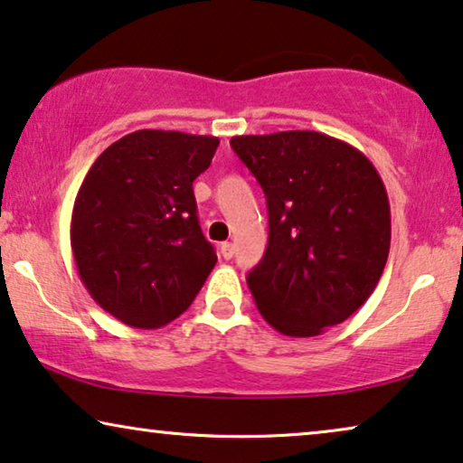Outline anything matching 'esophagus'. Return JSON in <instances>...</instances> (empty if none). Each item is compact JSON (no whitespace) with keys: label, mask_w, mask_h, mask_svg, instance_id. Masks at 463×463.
Instances as JSON below:
<instances>
[{"label":"esophagus","mask_w":463,"mask_h":463,"mask_svg":"<svg viewBox=\"0 0 463 463\" xmlns=\"http://www.w3.org/2000/svg\"><path fill=\"white\" fill-rule=\"evenodd\" d=\"M219 252H221V257L225 259V261H230V259L233 257V244L232 242H221Z\"/></svg>","instance_id":"esophagus-1"}]
</instances>
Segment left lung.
I'll use <instances>...</instances> for the list:
<instances>
[{"instance_id": "obj_1", "label": "left lung", "mask_w": 463, "mask_h": 463, "mask_svg": "<svg viewBox=\"0 0 463 463\" xmlns=\"http://www.w3.org/2000/svg\"><path fill=\"white\" fill-rule=\"evenodd\" d=\"M268 198L269 240L246 282L278 333L314 337L375 290L390 252V202L363 151L314 130L233 137Z\"/></svg>"}]
</instances>
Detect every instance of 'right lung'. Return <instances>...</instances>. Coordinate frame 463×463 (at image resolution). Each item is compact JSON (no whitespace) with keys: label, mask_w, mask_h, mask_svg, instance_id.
<instances>
[{"label":"right lung","mask_w":463,"mask_h":463,"mask_svg":"<svg viewBox=\"0 0 463 463\" xmlns=\"http://www.w3.org/2000/svg\"><path fill=\"white\" fill-rule=\"evenodd\" d=\"M217 145V137L137 130L88 170L71 214L75 268L124 325L149 331L179 318L217 263L194 195Z\"/></svg>","instance_id":"obj_1"}]
</instances>
